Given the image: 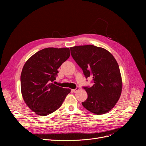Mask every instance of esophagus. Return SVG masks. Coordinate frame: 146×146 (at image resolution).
<instances>
[{"label":"esophagus","mask_w":146,"mask_h":146,"mask_svg":"<svg viewBox=\"0 0 146 146\" xmlns=\"http://www.w3.org/2000/svg\"><path fill=\"white\" fill-rule=\"evenodd\" d=\"M79 86H77V87H76V89H72V90L73 91V92H76V91H77L78 90H79Z\"/></svg>","instance_id":"34e87169"}]
</instances>
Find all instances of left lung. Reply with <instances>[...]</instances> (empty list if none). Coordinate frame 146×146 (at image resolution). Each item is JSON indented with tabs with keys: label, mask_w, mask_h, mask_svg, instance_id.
Wrapping results in <instances>:
<instances>
[{
	"label": "left lung",
	"mask_w": 146,
	"mask_h": 146,
	"mask_svg": "<svg viewBox=\"0 0 146 146\" xmlns=\"http://www.w3.org/2000/svg\"><path fill=\"white\" fill-rule=\"evenodd\" d=\"M70 48L86 79L92 77L94 83L92 87H83L88 98L82 105L97 115L108 112L118 102L122 91L121 76L116 60L108 51L92 45Z\"/></svg>",
	"instance_id": "1"
}]
</instances>
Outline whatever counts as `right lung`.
I'll use <instances>...</instances> for the list:
<instances>
[{"label":"right lung","mask_w":146,"mask_h":146,"mask_svg":"<svg viewBox=\"0 0 146 146\" xmlns=\"http://www.w3.org/2000/svg\"><path fill=\"white\" fill-rule=\"evenodd\" d=\"M68 48H47L36 52L23 67L21 93L29 108L45 116L58 109L71 89L53 84L58 68L70 57Z\"/></svg>","instance_id":"1"}]
</instances>
